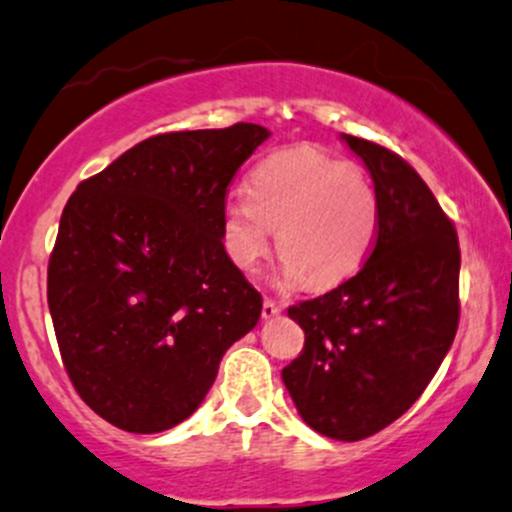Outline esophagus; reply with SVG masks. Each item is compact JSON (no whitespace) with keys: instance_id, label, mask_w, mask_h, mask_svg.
I'll return each mask as SVG.
<instances>
[{"instance_id":"esophagus-1","label":"esophagus","mask_w":512,"mask_h":512,"mask_svg":"<svg viewBox=\"0 0 512 512\" xmlns=\"http://www.w3.org/2000/svg\"><path fill=\"white\" fill-rule=\"evenodd\" d=\"M261 314H263V319H273V317H278V314H280V304L275 302V300H271V297H266V300H263V309H261Z\"/></svg>"}]
</instances>
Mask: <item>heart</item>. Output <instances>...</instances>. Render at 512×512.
<instances>
[{"instance_id": "heart-1", "label": "heart", "mask_w": 512, "mask_h": 512, "mask_svg": "<svg viewBox=\"0 0 512 512\" xmlns=\"http://www.w3.org/2000/svg\"><path fill=\"white\" fill-rule=\"evenodd\" d=\"M246 198L222 210V241L241 271L275 246L283 280L326 290L353 278L380 234V195L360 166L319 149L285 147L246 176Z\"/></svg>"}]
</instances>
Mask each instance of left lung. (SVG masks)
Masks as SVG:
<instances>
[{"label": "left lung", "instance_id": "1", "mask_svg": "<svg viewBox=\"0 0 512 512\" xmlns=\"http://www.w3.org/2000/svg\"><path fill=\"white\" fill-rule=\"evenodd\" d=\"M380 195V234L353 278L287 309L304 331L283 382L309 428L353 442L411 409L459 324V241L426 181L392 149L343 135Z\"/></svg>", "mask_w": 512, "mask_h": 512}]
</instances>
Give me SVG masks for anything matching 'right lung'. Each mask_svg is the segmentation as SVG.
Masks as SVG:
<instances>
[{
  "instance_id": "right-lung-1",
  "label": "right lung",
  "mask_w": 512,
  "mask_h": 512,
  "mask_svg": "<svg viewBox=\"0 0 512 512\" xmlns=\"http://www.w3.org/2000/svg\"><path fill=\"white\" fill-rule=\"evenodd\" d=\"M271 135L254 123L164 132L120 154L67 200L48 307L84 404L128 433L198 409L222 355L263 300L227 256V186Z\"/></svg>"
}]
</instances>
